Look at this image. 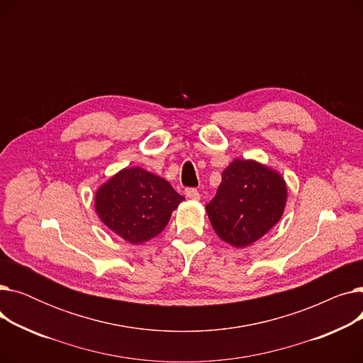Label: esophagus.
<instances>
[{
  "label": "esophagus",
  "mask_w": 363,
  "mask_h": 363,
  "mask_svg": "<svg viewBox=\"0 0 363 363\" xmlns=\"http://www.w3.org/2000/svg\"><path fill=\"white\" fill-rule=\"evenodd\" d=\"M185 196L191 200H200V193L196 188H185Z\"/></svg>",
  "instance_id": "esophagus-1"
}]
</instances>
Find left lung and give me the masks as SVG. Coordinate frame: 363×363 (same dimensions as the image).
Segmentation results:
<instances>
[{
	"label": "left lung",
	"mask_w": 363,
	"mask_h": 363,
	"mask_svg": "<svg viewBox=\"0 0 363 363\" xmlns=\"http://www.w3.org/2000/svg\"><path fill=\"white\" fill-rule=\"evenodd\" d=\"M287 188L277 172L253 160H234L206 211L215 233L228 244L245 247L281 219Z\"/></svg>",
	"instance_id": "8db88e82"
}]
</instances>
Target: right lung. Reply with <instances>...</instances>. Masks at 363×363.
<instances>
[{"label": "right lung", "mask_w": 363, "mask_h": 363, "mask_svg": "<svg viewBox=\"0 0 363 363\" xmlns=\"http://www.w3.org/2000/svg\"><path fill=\"white\" fill-rule=\"evenodd\" d=\"M184 200L170 184L141 167L121 170L95 194V211L113 233L143 244L163 231Z\"/></svg>", "instance_id": "obj_1"}]
</instances>
